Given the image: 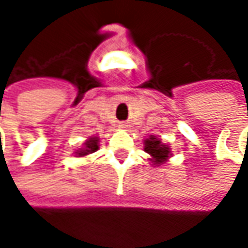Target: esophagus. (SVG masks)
Wrapping results in <instances>:
<instances>
[{"label":"esophagus","instance_id":"1","mask_svg":"<svg viewBox=\"0 0 248 248\" xmlns=\"http://www.w3.org/2000/svg\"><path fill=\"white\" fill-rule=\"evenodd\" d=\"M123 127H124V125H123Z\"/></svg>","mask_w":248,"mask_h":248}]
</instances>
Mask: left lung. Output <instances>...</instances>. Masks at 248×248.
I'll list each match as a JSON object with an SVG mask.
<instances>
[{"label": "left lung", "instance_id": "1", "mask_svg": "<svg viewBox=\"0 0 248 248\" xmlns=\"http://www.w3.org/2000/svg\"><path fill=\"white\" fill-rule=\"evenodd\" d=\"M145 152L149 153L152 156V163L155 166H160V164H164L167 161V158L171 156V150L170 146L164 145L161 142V139L156 138L155 135H150L148 139H145Z\"/></svg>", "mask_w": 248, "mask_h": 248}]
</instances>
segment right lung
I'll return each instance as SVG.
<instances>
[{"label": "right lung", "mask_w": 248, "mask_h": 248, "mask_svg": "<svg viewBox=\"0 0 248 248\" xmlns=\"http://www.w3.org/2000/svg\"><path fill=\"white\" fill-rule=\"evenodd\" d=\"M98 142H99V138H98V137H92V138L87 139L85 143H84V148L80 149V150H77L76 155H77L78 157H82V156H87V155H91V153L96 152V150L99 149Z\"/></svg>", "instance_id": "add662e5"}]
</instances>
